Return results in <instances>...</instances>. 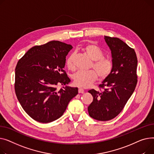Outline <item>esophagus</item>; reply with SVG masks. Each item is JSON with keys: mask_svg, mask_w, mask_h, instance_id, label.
<instances>
[{"mask_svg": "<svg viewBox=\"0 0 154 154\" xmlns=\"http://www.w3.org/2000/svg\"><path fill=\"white\" fill-rule=\"evenodd\" d=\"M78 93H85V90L83 88H79L78 89Z\"/></svg>", "mask_w": 154, "mask_h": 154, "instance_id": "obj_1", "label": "esophagus"}]
</instances>
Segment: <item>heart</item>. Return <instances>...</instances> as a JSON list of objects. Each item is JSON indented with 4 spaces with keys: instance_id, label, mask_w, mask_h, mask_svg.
Listing matches in <instances>:
<instances>
[{
    "instance_id": "obj_1",
    "label": "heart",
    "mask_w": 154,
    "mask_h": 154,
    "mask_svg": "<svg viewBox=\"0 0 154 154\" xmlns=\"http://www.w3.org/2000/svg\"><path fill=\"white\" fill-rule=\"evenodd\" d=\"M84 51L93 61L92 66L95 69L87 71H78L73 76L74 83L78 87L87 88L91 85L97 79V75L101 79L109 77L114 68L111 59L103 57V52L97 45L90 43L85 47ZM74 55H71L66 60V66L70 70H74Z\"/></svg>"
}]
</instances>
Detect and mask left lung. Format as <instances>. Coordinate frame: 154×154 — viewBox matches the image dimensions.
<instances>
[{"label":"left lung","mask_w":154,"mask_h":154,"mask_svg":"<svg viewBox=\"0 0 154 154\" xmlns=\"http://www.w3.org/2000/svg\"><path fill=\"white\" fill-rule=\"evenodd\" d=\"M104 39L111 51L114 68L99 86L104 88L103 91H88L93 97L88 107L89 114L101 121L112 119L122 111L137 83V58L134 50L118 38L104 36Z\"/></svg>","instance_id":"8db88e82"}]
</instances>
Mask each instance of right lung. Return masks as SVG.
Wrapping results in <instances>:
<instances>
[{"label":"right lung","mask_w":154,"mask_h":154,"mask_svg":"<svg viewBox=\"0 0 154 154\" xmlns=\"http://www.w3.org/2000/svg\"><path fill=\"white\" fill-rule=\"evenodd\" d=\"M72 48L53 40L31 48L18 61L15 94L23 110L35 121L48 123L58 119L78 94V88H57L71 81L63 68Z\"/></svg>","instance_id":"right-lung-1"}]
</instances>
